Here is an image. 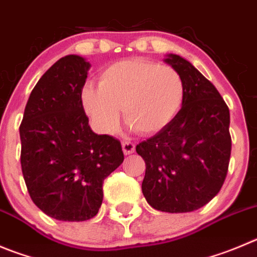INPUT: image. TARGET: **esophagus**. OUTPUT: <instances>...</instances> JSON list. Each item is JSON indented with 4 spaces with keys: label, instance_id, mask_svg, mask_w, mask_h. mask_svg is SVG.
I'll use <instances>...</instances> for the list:
<instances>
[{
    "label": "esophagus",
    "instance_id": "obj_1",
    "mask_svg": "<svg viewBox=\"0 0 257 257\" xmlns=\"http://www.w3.org/2000/svg\"><path fill=\"white\" fill-rule=\"evenodd\" d=\"M121 147H123L124 155H132L136 151V145L133 142H129V141L121 143Z\"/></svg>",
    "mask_w": 257,
    "mask_h": 257
}]
</instances>
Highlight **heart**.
Returning <instances> with one entry per match:
<instances>
[{"label": "heart", "instance_id": "obj_1", "mask_svg": "<svg viewBox=\"0 0 257 257\" xmlns=\"http://www.w3.org/2000/svg\"><path fill=\"white\" fill-rule=\"evenodd\" d=\"M185 99V83L179 71L142 58H129L107 66L99 76V87L87 83L81 101L95 128L114 133L123 109L124 120L141 134L166 128Z\"/></svg>", "mask_w": 257, "mask_h": 257}]
</instances>
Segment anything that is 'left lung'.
<instances>
[{"label":"left lung","mask_w":257,"mask_h":257,"mask_svg":"<svg viewBox=\"0 0 257 257\" xmlns=\"http://www.w3.org/2000/svg\"><path fill=\"white\" fill-rule=\"evenodd\" d=\"M185 83V99L174 120L136 147L145 160L142 191L152 208L193 212L222 188L231 157L229 109L210 81L177 54L165 59Z\"/></svg>","instance_id":"1"}]
</instances>
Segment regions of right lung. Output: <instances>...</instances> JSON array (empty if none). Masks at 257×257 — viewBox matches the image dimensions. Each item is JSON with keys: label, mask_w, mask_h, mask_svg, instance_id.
Wrapping results in <instances>:
<instances>
[{"label": "right lung", "mask_w": 257, "mask_h": 257, "mask_svg": "<svg viewBox=\"0 0 257 257\" xmlns=\"http://www.w3.org/2000/svg\"><path fill=\"white\" fill-rule=\"evenodd\" d=\"M88 69L74 54L57 61L31 91L20 125L21 169L31 200L64 222L97 214L104 180L124 161L120 142L88 125L81 101Z\"/></svg>", "instance_id": "right-lung-1"}]
</instances>
